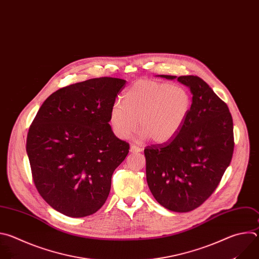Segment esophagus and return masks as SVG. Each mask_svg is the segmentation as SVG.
Returning <instances> with one entry per match:
<instances>
[{
    "mask_svg": "<svg viewBox=\"0 0 259 259\" xmlns=\"http://www.w3.org/2000/svg\"><path fill=\"white\" fill-rule=\"evenodd\" d=\"M130 152L131 153H140V152H142V149L136 145H132L130 148Z\"/></svg>",
    "mask_w": 259,
    "mask_h": 259,
    "instance_id": "34e87169",
    "label": "esophagus"
}]
</instances>
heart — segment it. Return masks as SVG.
Masks as SVG:
<instances>
[{"label":"heart","instance_id":"obj_1","mask_svg":"<svg viewBox=\"0 0 259 259\" xmlns=\"http://www.w3.org/2000/svg\"><path fill=\"white\" fill-rule=\"evenodd\" d=\"M191 107V95L184 87L140 79L123 93L122 104L112 105L109 120L120 139L130 138L140 126L141 139L162 144L180 133Z\"/></svg>","mask_w":259,"mask_h":259}]
</instances>
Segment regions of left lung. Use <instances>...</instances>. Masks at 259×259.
<instances>
[{"label":"left lung","instance_id":"obj_1","mask_svg":"<svg viewBox=\"0 0 259 259\" xmlns=\"http://www.w3.org/2000/svg\"><path fill=\"white\" fill-rule=\"evenodd\" d=\"M190 89L192 107L170 141L145 148L146 178L156 201L168 210L189 212L219 186L234 152L233 118L226 103L194 75H158Z\"/></svg>","mask_w":259,"mask_h":259}]
</instances>
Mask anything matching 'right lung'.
<instances>
[{
    "mask_svg": "<svg viewBox=\"0 0 259 259\" xmlns=\"http://www.w3.org/2000/svg\"><path fill=\"white\" fill-rule=\"evenodd\" d=\"M125 82L99 77L62 88L46 99L29 127L26 153L34 185L64 215L98 211L109 195L113 171L128 154V144L109 124Z\"/></svg>",
    "mask_w": 259,
    "mask_h": 259,
    "instance_id": "add662e5",
    "label": "right lung"
}]
</instances>
